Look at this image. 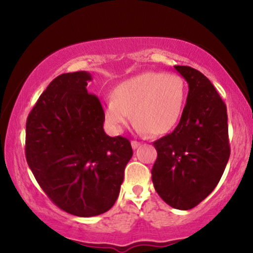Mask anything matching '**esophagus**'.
Wrapping results in <instances>:
<instances>
[{
    "mask_svg": "<svg viewBox=\"0 0 253 253\" xmlns=\"http://www.w3.org/2000/svg\"><path fill=\"white\" fill-rule=\"evenodd\" d=\"M130 144H132V147H133V149H138V147H139V145H140V143H139V141H135V140H132V143H130Z\"/></svg>",
    "mask_w": 253,
    "mask_h": 253,
    "instance_id": "1",
    "label": "esophagus"
}]
</instances>
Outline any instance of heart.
Masks as SVG:
<instances>
[{"label":"heart","instance_id":"b5f03b06","mask_svg":"<svg viewBox=\"0 0 253 253\" xmlns=\"http://www.w3.org/2000/svg\"><path fill=\"white\" fill-rule=\"evenodd\" d=\"M184 103L185 85L178 75L146 71L115 86L103 104V117L112 132L121 133L132 114L139 133L158 136L175 128Z\"/></svg>","mask_w":253,"mask_h":253}]
</instances>
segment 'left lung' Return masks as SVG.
Here are the masks:
<instances>
[{"label":"left lung","mask_w":253,"mask_h":253,"mask_svg":"<svg viewBox=\"0 0 253 253\" xmlns=\"http://www.w3.org/2000/svg\"><path fill=\"white\" fill-rule=\"evenodd\" d=\"M175 69L187 81V103L172 133L155 141L152 182L172 208L188 211L203 201L221 178L229 158L226 104L205 75L190 66Z\"/></svg>","instance_id":"1"}]
</instances>
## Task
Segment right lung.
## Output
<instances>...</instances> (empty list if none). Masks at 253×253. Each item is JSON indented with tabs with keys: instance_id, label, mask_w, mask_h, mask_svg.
Here are the masks:
<instances>
[{
	"instance_id": "1",
	"label": "right lung",
	"mask_w": 253,
	"mask_h": 253,
	"mask_svg": "<svg viewBox=\"0 0 253 253\" xmlns=\"http://www.w3.org/2000/svg\"><path fill=\"white\" fill-rule=\"evenodd\" d=\"M86 71L63 74L40 95L26 124V159L60 210L89 217L117 201L133 156L128 139L103 129V109L86 85Z\"/></svg>"
}]
</instances>
